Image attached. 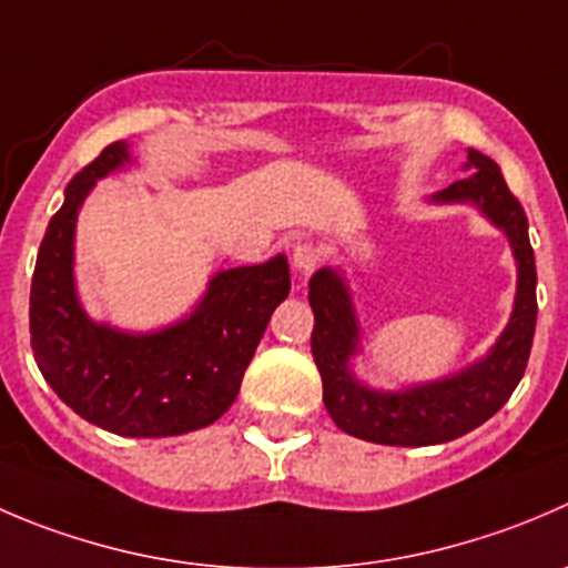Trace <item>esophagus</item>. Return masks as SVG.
<instances>
[{"label":"esophagus","instance_id":"1","mask_svg":"<svg viewBox=\"0 0 568 568\" xmlns=\"http://www.w3.org/2000/svg\"><path fill=\"white\" fill-rule=\"evenodd\" d=\"M291 263H294V268L302 277H307V274L316 272L318 263H322V252H318V246L313 244V241H300V244L294 246V252H291Z\"/></svg>","mask_w":568,"mask_h":568}]
</instances>
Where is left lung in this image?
Instances as JSON below:
<instances>
[{
    "label": "left lung",
    "instance_id": "left-lung-1",
    "mask_svg": "<svg viewBox=\"0 0 568 568\" xmlns=\"http://www.w3.org/2000/svg\"><path fill=\"white\" fill-rule=\"evenodd\" d=\"M475 178L458 180L436 196L438 202H475L497 227L508 233L519 261L516 307L503 338L491 355L477 366L442 379V383L410 388L405 394H379L352 379L346 361L355 352L357 327L349 294L335 272L322 268L311 277L313 333L311 352L324 385V407L349 436L388 447H430L453 442L480 427L494 416L519 385L536 335V255H532L527 216L521 202L505 183L491 158L469 150Z\"/></svg>",
    "mask_w": 568,
    "mask_h": 568
}]
</instances>
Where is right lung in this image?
Returning <instances> with one entry per match:
<instances>
[{"label": "right lung", "mask_w": 568, "mask_h": 568, "mask_svg": "<svg viewBox=\"0 0 568 568\" xmlns=\"http://www.w3.org/2000/svg\"><path fill=\"white\" fill-rule=\"evenodd\" d=\"M126 161L104 146L65 185L49 219L30 288V341L43 379L85 422L115 436L161 438L200 430L235 402L274 307L288 296L285 257L213 277L196 313L155 335H121L82 313L71 280L77 207Z\"/></svg>", "instance_id": "add662e5"}]
</instances>
